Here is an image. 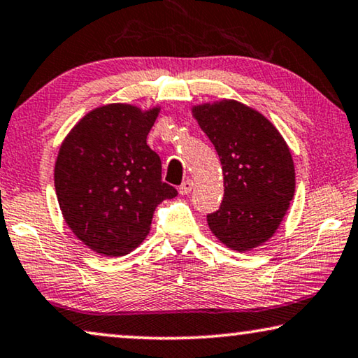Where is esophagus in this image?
<instances>
[{
	"label": "esophagus",
	"mask_w": 358,
	"mask_h": 358,
	"mask_svg": "<svg viewBox=\"0 0 358 358\" xmlns=\"http://www.w3.org/2000/svg\"><path fill=\"white\" fill-rule=\"evenodd\" d=\"M191 188H193V181H191V180H186V181H183V183L180 185L178 193H180L181 196H185V194H188V193H189Z\"/></svg>",
	"instance_id": "esophagus-1"
}]
</instances>
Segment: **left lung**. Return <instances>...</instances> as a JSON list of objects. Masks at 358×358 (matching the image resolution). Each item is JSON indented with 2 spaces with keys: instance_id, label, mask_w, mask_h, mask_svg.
<instances>
[{
  "instance_id": "obj_1",
  "label": "left lung",
  "mask_w": 358,
  "mask_h": 358,
  "mask_svg": "<svg viewBox=\"0 0 358 358\" xmlns=\"http://www.w3.org/2000/svg\"><path fill=\"white\" fill-rule=\"evenodd\" d=\"M193 117L222 164L224 201L208 215L209 229L230 250H253L275 234L294 198L289 145L264 115L236 100L196 105Z\"/></svg>"
}]
</instances>
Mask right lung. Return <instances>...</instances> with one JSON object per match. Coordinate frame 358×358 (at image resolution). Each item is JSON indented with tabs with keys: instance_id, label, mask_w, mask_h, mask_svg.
I'll use <instances>...</instances> for the list:
<instances>
[{
	"instance_id": "1",
	"label": "right lung",
	"mask_w": 358,
	"mask_h": 358,
	"mask_svg": "<svg viewBox=\"0 0 358 358\" xmlns=\"http://www.w3.org/2000/svg\"><path fill=\"white\" fill-rule=\"evenodd\" d=\"M160 107L94 108L64 138L55 164L59 209L73 234L95 253L123 256L150 230L154 210L177 189L148 145Z\"/></svg>"
}]
</instances>
